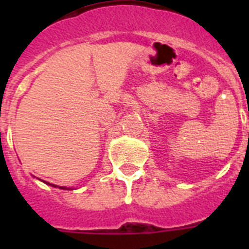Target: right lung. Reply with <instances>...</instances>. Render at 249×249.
Returning <instances> with one entry per match:
<instances>
[{"label": "right lung", "instance_id": "1", "mask_svg": "<svg viewBox=\"0 0 249 249\" xmlns=\"http://www.w3.org/2000/svg\"><path fill=\"white\" fill-rule=\"evenodd\" d=\"M46 183H47V182H46ZM50 184V183H48ZM50 186H53V187H57V186H54V184H50ZM58 188H61V190H66V188H63V187H58Z\"/></svg>", "mask_w": 249, "mask_h": 249}]
</instances>
